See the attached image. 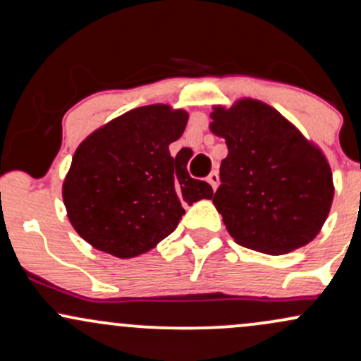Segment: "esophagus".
<instances>
[{
	"label": "esophagus",
	"instance_id": "esophagus-1",
	"mask_svg": "<svg viewBox=\"0 0 361 361\" xmlns=\"http://www.w3.org/2000/svg\"><path fill=\"white\" fill-rule=\"evenodd\" d=\"M207 181H209L210 186H212L214 190L217 188V186H219V175H217V171H212V173H210V175L207 176Z\"/></svg>",
	"mask_w": 361,
	"mask_h": 361
}]
</instances>
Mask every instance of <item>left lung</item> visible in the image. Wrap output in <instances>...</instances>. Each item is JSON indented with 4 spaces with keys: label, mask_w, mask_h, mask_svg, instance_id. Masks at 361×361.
<instances>
[{
    "label": "left lung",
    "mask_w": 361,
    "mask_h": 361,
    "mask_svg": "<svg viewBox=\"0 0 361 361\" xmlns=\"http://www.w3.org/2000/svg\"><path fill=\"white\" fill-rule=\"evenodd\" d=\"M210 117V128L229 149L214 205L235 243L283 255L312 241L334 195L324 154L261 102L217 106Z\"/></svg>",
    "instance_id": "left-lung-1"
}]
</instances>
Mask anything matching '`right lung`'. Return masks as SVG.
I'll return each instance as SVG.
<instances>
[{"instance_id": "add662e5", "label": "right lung", "mask_w": 361, "mask_h": 361, "mask_svg": "<svg viewBox=\"0 0 361 361\" xmlns=\"http://www.w3.org/2000/svg\"><path fill=\"white\" fill-rule=\"evenodd\" d=\"M186 122L183 110L140 106L82 140L62 198L85 241L117 258L142 255L176 229L185 205L212 198V186L169 154Z\"/></svg>"}]
</instances>
